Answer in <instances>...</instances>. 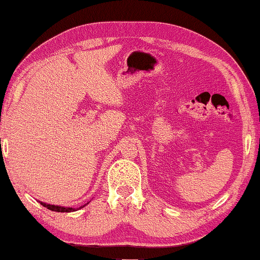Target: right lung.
I'll use <instances>...</instances> for the list:
<instances>
[{"mask_svg":"<svg viewBox=\"0 0 260 260\" xmlns=\"http://www.w3.org/2000/svg\"><path fill=\"white\" fill-rule=\"evenodd\" d=\"M41 205H43L44 207H47L48 210L55 211V212H71V211H74V209H71V207L54 206V205H48V204H44V202H41ZM84 206H85V205H84ZM84 206H81V207H84Z\"/></svg>","mask_w":260,"mask_h":260,"instance_id":"add662e5","label":"right lung"}]
</instances>
